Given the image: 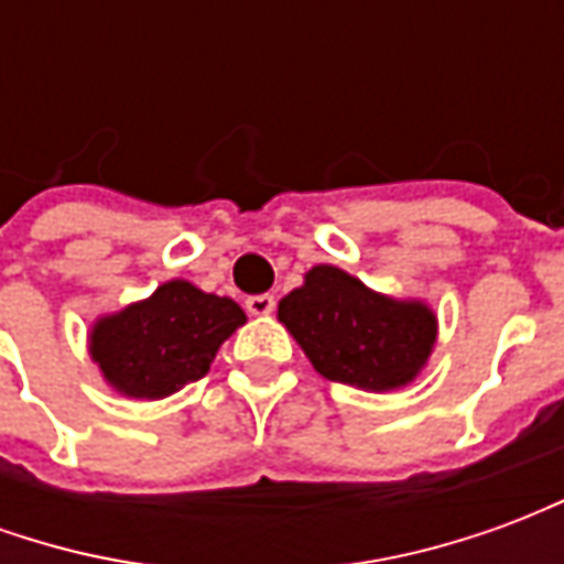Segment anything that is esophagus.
Returning a JSON list of instances; mask_svg holds the SVG:
<instances>
[{
    "mask_svg": "<svg viewBox=\"0 0 564 564\" xmlns=\"http://www.w3.org/2000/svg\"><path fill=\"white\" fill-rule=\"evenodd\" d=\"M247 314H253V317H269L271 311H274V295L269 293H259V295H250L245 302Z\"/></svg>",
    "mask_w": 564,
    "mask_h": 564,
    "instance_id": "34e87169",
    "label": "esophagus"
}]
</instances>
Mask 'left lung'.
Segmentation results:
<instances>
[{"mask_svg":"<svg viewBox=\"0 0 564 564\" xmlns=\"http://www.w3.org/2000/svg\"><path fill=\"white\" fill-rule=\"evenodd\" d=\"M278 317L323 378L399 390L416 378L435 347V314L395 302L335 265H314L305 286L283 295Z\"/></svg>","mask_w":564,"mask_h":564,"instance_id":"obj_1","label":"left lung"}]
</instances>
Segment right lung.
Returning a JSON list of instances; mask_svg holds the SVG:
<instances>
[{
  "label": "right lung",
  "mask_w": 564,
  "mask_h": 564,
  "mask_svg": "<svg viewBox=\"0 0 564 564\" xmlns=\"http://www.w3.org/2000/svg\"><path fill=\"white\" fill-rule=\"evenodd\" d=\"M232 299L169 281L96 323L90 354L105 380L132 399H162L208 375L220 344L245 323Z\"/></svg>",
  "instance_id": "add662e5"
}]
</instances>
